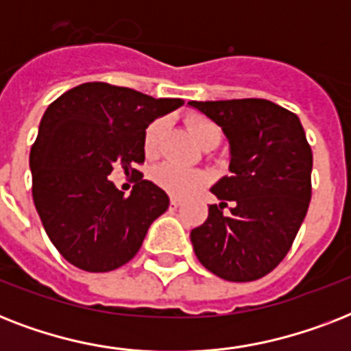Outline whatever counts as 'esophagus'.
Instances as JSON below:
<instances>
[{"instance_id":"1","label":"esophagus","mask_w":351,"mask_h":351,"mask_svg":"<svg viewBox=\"0 0 351 351\" xmlns=\"http://www.w3.org/2000/svg\"><path fill=\"white\" fill-rule=\"evenodd\" d=\"M171 206H173V208H178V206H180V198L171 197Z\"/></svg>"}]
</instances>
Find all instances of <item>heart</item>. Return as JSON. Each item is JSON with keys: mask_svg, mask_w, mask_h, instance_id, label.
Returning <instances> with one entry per match:
<instances>
[{"mask_svg": "<svg viewBox=\"0 0 351 351\" xmlns=\"http://www.w3.org/2000/svg\"><path fill=\"white\" fill-rule=\"evenodd\" d=\"M164 120H154L145 129V134H143V149H145V153L149 156H153L156 153L160 138H162V132H164ZM187 127H189V132H191V136L195 138V142L198 145H202L209 138H220L219 127L215 125L211 120H208V118L189 117L187 118ZM153 178L160 187H164L165 191L173 193L176 197H184L187 193H191L193 189H197L206 180L202 173L193 169H184V167L175 164L158 165L154 169Z\"/></svg>", "mask_w": 351, "mask_h": 351, "instance_id": "b5f03b06", "label": "heart"}]
</instances>
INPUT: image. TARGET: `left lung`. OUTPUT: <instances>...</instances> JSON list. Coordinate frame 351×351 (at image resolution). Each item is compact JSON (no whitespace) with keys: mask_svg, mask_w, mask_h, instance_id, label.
<instances>
[{"mask_svg":"<svg viewBox=\"0 0 351 351\" xmlns=\"http://www.w3.org/2000/svg\"><path fill=\"white\" fill-rule=\"evenodd\" d=\"M230 142V176L211 193L202 226L191 231L206 269L231 282H250L278 266L293 244L311 198L313 156L299 117L269 100L189 101ZM234 202L230 214L221 209Z\"/></svg>","mask_w":351,"mask_h":351,"instance_id":"8db88e82","label":"left lung"}]
</instances>
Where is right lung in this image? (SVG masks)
<instances>
[{
  "mask_svg": "<svg viewBox=\"0 0 351 351\" xmlns=\"http://www.w3.org/2000/svg\"><path fill=\"white\" fill-rule=\"evenodd\" d=\"M184 106L104 82L63 93L47 107L30 149L32 198L49 239L73 266L112 271L136 255L167 193L138 176L129 197L107 176L138 171L149 123Z\"/></svg>",
  "mask_w": 351,
  "mask_h": 351,
  "instance_id": "right-lung-1",
  "label": "right lung"
}]
</instances>
